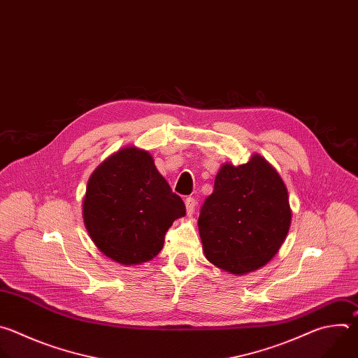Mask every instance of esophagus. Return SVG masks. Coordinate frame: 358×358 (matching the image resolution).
<instances>
[{
  "label": "esophagus",
  "mask_w": 358,
  "mask_h": 358,
  "mask_svg": "<svg viewBox=\"0 0 358 358\" xmlns=\"http://www.w3.org/2000/svg\"><path fill=\"white\" fill-rule=\"evenodd\" d=\"M185 204H186V213H187V216H192L193 211H194V207H196V204H197L196 199H194V197H187V199L185 200Z\"/></svg>",
  "instance_id": "obj_1"
}]
</instances>
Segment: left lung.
Returning a JSON list of instances; mask_svg holds the SVG:
<instances>
[{
	"instance_id": "1",
	"label": "left lung",
	"mask_w": 358,
	"mask_h": 358,
	"mask_svg": "<svg viewBox=\"0 0 358 358\" xmlns=\"http://www.w3.org/2000/svg\"><path fill=\"white\" fill-rule=\"evenodd\" d=\"M291 217L287 186L262 157L240 166L226 164L200 208L204 255L234 275L255 271L278 252Z\"/></svg>"
}]
</instances>
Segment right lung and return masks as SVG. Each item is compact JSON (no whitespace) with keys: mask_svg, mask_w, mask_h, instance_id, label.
<instances>
[{"mask_svg":"<svg viewBox=\"0 0 358 358\" xmlns=\"http://www.w3.org/2000/svg\"><path fill=\"white\" fill-rule=\"evenodd\" d=\"M185 213L183 200L158 172L152 157L134 147L118 151L93 172L83 201L85 226L93 243L122 265L158 255L166 231Z\"/></svg>","mask_w":358,"mask_h":358,"instance_id":"obj_1","label":"right lung"}]
</instances>
